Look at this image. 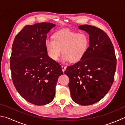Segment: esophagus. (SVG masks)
Listing matches in <instances>:
<instances>
[{
	"instance_id": "1",
	"label": "esophagus",
	"mask_w": 125,
	"mask_h": 125,
	"mask_svg": "<svg viewBox=\"0 0 125 125\" xmlns=\"http://www.w3.org/2000/svg\"><path fill=\"white\" fill-rule=\"evenodd\" d=\"M66 67L64 66H62V71L63 72H65V71L66 70Z\"/></svg>"
}]
</instances>
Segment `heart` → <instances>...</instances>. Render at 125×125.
<instances>
[{
  "label": "heart",
  "mask_w": 125,
  "mask_h": 125,
  "mask_svg": "<svg viewBox=\"0 0 125 125\" xmlns=\"http://www.w3.org/2000/svg\"><path fill=\"white\" fill-rule=\"evenodd\" d=\"M89 39L84 33L63 29L54 35L53 40L47 39L45 46L52 59L58 60L62 50V62H76L83 57L88 50Z\"/></svg>",
  "instance_id": "heart-1"
}]
</instances>
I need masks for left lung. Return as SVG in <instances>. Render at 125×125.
<instances>
[{
    "mask_svg": "<svg viewBox=\"0 0 125 125\" xmlns=\"http://www.w3.org/2000/svg\"><path fill=\"white\" fill-rule=\"evenodd\" d=\"M79 29L89 35L90 44L81 60L68 66L64 73L69 77V87L72 100L88 105L100 101L113 83L116 67L114 46L103 30L90 25Z\"/></svg>",
    "mask_w": 125,
    "mask_h": 125,
    "instance_id": "obj_1",
    "label": "left lung"
}]
</instances>
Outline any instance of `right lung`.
Instances as JSON below:
<instances>
[{
  "label": "right lung",
  "instance_id": "obj_1",
  "mask_svg": "<svg viewBox=\"0 0 125 125\" xmlns=\"http://www.w3.org/2000/svg\"><path fill=\"white\" fill-rule=\"evenodd\" d=\"M53 23L27 25L16 35L12 46L10 69L14 86L22 97L35 105L53 101L61 65L47 54V35Z\"/></svg>",
  "mask_w": 125,
  "mask_h": 125
}]
</instances>
